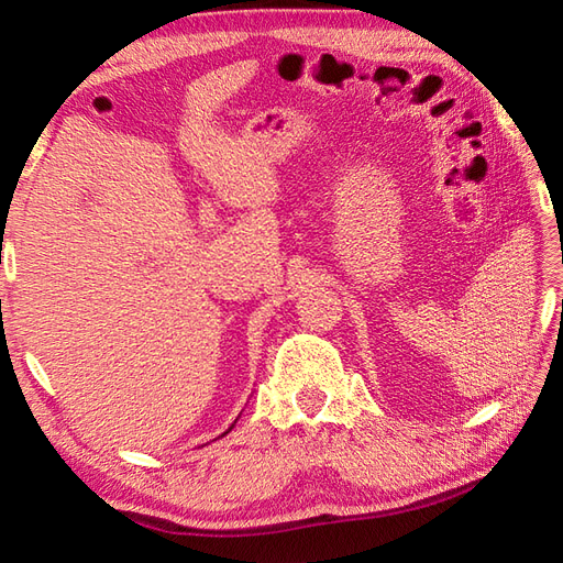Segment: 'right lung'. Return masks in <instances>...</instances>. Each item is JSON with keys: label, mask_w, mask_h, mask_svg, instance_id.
<instances>
[{"label": "right lung", "mask_w": 563, "mask_h": 563, "mask_svg": "<svg viewBox=\"0 0 563 563\" xmlns=\"http://www.w3.org/2000/svg\"><path fill=\"white\" fill-rule=\"evenodd\" d=\"M231 430H233V424H231V427H228V432H231ZM228 432H223V434H228ZM223 434H221V437H223Z\"/></svg>", "instance_id": "right-lung-1"}]
</instances>
